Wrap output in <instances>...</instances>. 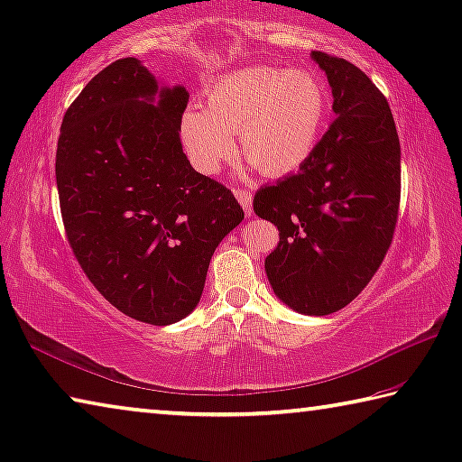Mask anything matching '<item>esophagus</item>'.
<instances>
[{
    "label": "esophagus",
    "mask_w": 462,
    "mask_h": 462,
    "mask_svg": "<svg viewBox=\"0 0 462 462\" xmlns=\"http://www.w3.org/2000/svg\"><path fill=\"white\" fill-rule=\"evenodd\" d=\"M234 195H236V199L243 205L245 214L246 216H253V195L251 191H246V189H234Z\"/></svg>",
    "instance_id": "esophagus-1"
}]
</instances>
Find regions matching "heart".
<instances>
[{"label": "heart", "instance_id": "b5f03b06", "mask_svg": "<svg viewBox=\"0 0 462 462\" xmlns=\"http://www.w3.org/2000/svg\"><path fill=\"white\" fill-rule=\"evenodd\" d=\"M208 108L189 106L180 137L197 171L216 174L234 152V134L248 162L267 177L294 172L317 150L331 97L309 69L245 68L205 90Z\"/></svg>", "mask_w": 462, "mask_h": 462}]
</instances>
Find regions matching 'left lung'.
<instances>
[{"label":"left lung","mask_w":462,"mask_h":462,"mask_svg":"<svg viewBox=\"0 0 462 462\" xmlns=\"http://www.w3.org/2000/svg\"><path fill=\"white\" fill-rule=\"evenodd\" d=\"M333 92L335 121L312 156L254 193V214L275 224L265 259L275 296L323 317L347 306L393 243L401 199V145L386 98L362 69L312 51Z\"/></svg>","instance_id":"left-lung-1"}]
</instances>
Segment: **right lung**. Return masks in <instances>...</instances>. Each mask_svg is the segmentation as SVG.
<instances>
[{
    "label": "right lung",
    "instance_id": "1",
    "mask_svg": "<svg viewBox=\"0 0 462 462\" xmlns=\"http://www.w3.org/2000/svg\"><path fill=\"white\" fill-rule=\"evenodd\" d=\"M185 86L162 88L135 57L71 102L55 177L65 232L88 280L116 310L172 325L199 304L211 254L245 219L180 143Z\"/></svg>",
    "mask_w": 462,
    "mask_h": 462
}]
</instances>
